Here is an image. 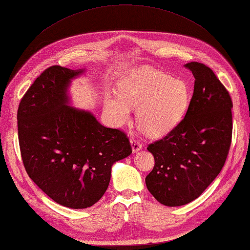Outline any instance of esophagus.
I'll return each mask as SVG.
<instances>
[{"instance_id":"34e87169","label":"esophagus","mask_w":250,"mask_h":250,"mask_svg":"<svg viewBox=\"0 0 250 250\" xmlns=\"http://www.w3.org/2000/svg\"><path fill=\"white\" fill-rule=\"evenodd\" d=\"M130 145H131L132 152H137V151H139V150L142 149V145L137 139L131 138L130 139Z\"/></svg>"}]
</instances>
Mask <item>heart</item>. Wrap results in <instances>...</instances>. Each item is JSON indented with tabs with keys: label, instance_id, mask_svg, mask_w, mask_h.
<instances>
[{
	"label": "heart",
	"instance_id": "heart-1",
	"mask_svg": "<svg viewBox=\"0 0 250 250\" xmlns=\"http://www.w3.org/2000/svg\"><path fill=\"white\" fill-rule=\"evenodd\" d=\"M120 95H108L104 111L110 123L121 127L137 109V122L152 138L169 134L189 108L191 89L185 80L152 69L136 70L119 84Z\"/></svg>",
	"mask_w": 250,
	"mask_h": 250
}]
</instances>
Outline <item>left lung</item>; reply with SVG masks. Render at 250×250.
I'll use <instances>...</instances> for the list:
<instances>
[{
	"label": "left lung",
	"instance_id": "obj_1",
	"mask_svg": "<svg viewBox=\"0 0 250 250\" xmlns=\"http://www.w3.org/2000/svg\"><path fill=\"white\" fill-rule=\"evenodd\" d=\"M194 91L180 124L146 147L155 165L146 177L147 190L165 206L194 201L216 179L232 140L230 94L213 71L200 62L186 64Z\"/></svg>",
	"mask_w": 250,
	"mask_h": 250
}]
</instances>
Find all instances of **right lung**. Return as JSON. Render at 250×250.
<instances>
[{"label":"right lung","instance_id":"1","mask_svg":"<svg viewBox=\"0 0 250 250\" xmlns=\"http://www.w3.org/2000/svg\"><path fill=\"white\" fill-rule=\"evenodd\" d=\"M83 72L47 68L17 112L25 171L45 194L73 209L98 202L109 187L112 165L132 151L124 131L104 127L90 112L69 105L71 81Z\"/></svg>","mask_w":250,"mask_h":250}]
</instances>
